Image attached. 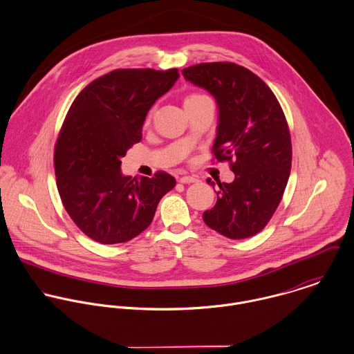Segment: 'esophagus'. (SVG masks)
<instances>
[{"instance_id": "obj_1", "label": "esophagus", "mask_w": 354, "mask_h": 354, "mask_svg": "<svg viewBox=\"0 0 354 354\" xmlns=\"http://www.w3.org/2000/svg\"><path fill=\"white\" fill-rule=\"evenodd\" d=\"M178 180H179L180 183H185V185H187V183H196V182H197V179L193 178V176H180V178H178Z\"/></svg>"}]
</instances>
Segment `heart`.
Listing matches in <instances>:
<instances>
[{"instance_id":"1","label":"heart","mask_w":354,"mask_h":354,"mask_svg":"<svg viewBox=\"0 0 354 354\" xmlns=\"http://www.w3.org/2000/svg\"><path fill=\"white\" fill-rule=\"evenodd\" d=\"M211 98L203 93H192L186 97L185 100V105H190V104H198V102H204V101H209ZM150 119V115H149Z\"/></svg>"}]
</instances>
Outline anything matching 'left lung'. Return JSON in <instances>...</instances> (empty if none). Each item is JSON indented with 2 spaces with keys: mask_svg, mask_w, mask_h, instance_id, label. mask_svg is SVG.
I'll return each mask as SVG.
<instances>
[{
  "mask_svg": "<svg viewBox=\"0 0 354 354\" xmlns=\"http://www.w3.org/2000/svg\"><path fill=\"white\" fill-rule=\"evenodd\" d=\"M182 73L216 98L213 157L228 161L235 174L231 183L217 182V201L204 221L230 239L253 236L277 211L290 176L291 138L282 106L264 80L235 63H201Z\"/></svg>",
  "mask_w": 354,
  "mask_h": 354,
  "instance_id": "left-lung-1",
  "label": "left lung"
}]
</instances>
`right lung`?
<instances>
[{
  "mask_svg": "<svg viewBox=\"0 0 354 354\" xmlns=\"http://www.w3.org/2000/svg\"><path fill=\"white\" fill-rule=\"evenodd\" d=\"M178 77L176 68L115 70L73 100L55 146L56 183L72 221L93 241L113 245L136 238L175 187L164 171L133 178L122 175L120 165L141 141L149 109Z\"/></svg>",
  "mask_w": 354,
  "mask_h": 354,
  "instance_id": "right-lung-1",
  "label": "right lung"
}]
</instances>
